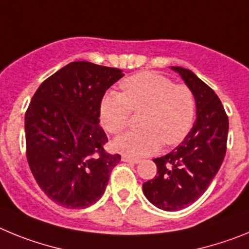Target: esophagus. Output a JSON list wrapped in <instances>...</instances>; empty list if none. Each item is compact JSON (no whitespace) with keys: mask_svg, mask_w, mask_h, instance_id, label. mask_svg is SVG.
Masks as SVG:
<instances>
[{"mask_svg":"<svg viewBox=\"0 0 249 249\" xmlns=\"http://www.w3.org/2000/svg\"><path fill=\"white\" fill-rule=\"evenodd\" d=\"M122 160L123 162H128V163H140L141 160H138V158H132V157H128V156H122Z\"/></svg>","mask_w":249,"mask_h":249,"instance_id":"obj_1","label":"esophagus"}]
</instances>
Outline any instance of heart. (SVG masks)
<instances>
[{"label": "heart", "instance_id": "obj_1", "mask_svg": "<svg viewBox=\"0 0 249 249\" xmlns=\"http://www.w3.org/2000/svg\"><path fill=\"white\" fill-rule=\"evenodd\" d=\"M122 94L108 93L102 98L100 118L109 133H120L129 122L131 111L144 109L141 131H131L113 141V148L131 157H142L157 151L162 142L179 143L190 132L196 101L186 86L153 72H142L121 83Z\"/></svg>", "mask_w": 249, "mask_h": 249}]
</instances>
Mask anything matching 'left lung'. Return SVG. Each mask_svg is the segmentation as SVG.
<instances>
[{
  "instance_id": "8db88e82",
  "label": "left lung",
  "mask_w": 249,
  "mask_h": 249,
  "mask_svg": "<svg viewBox=\"0 0 249 249\" xmlns=\"http://www.w3.org/2000/svg\"><path fill=\"white\" fill-rule=\"evenodd\" d=\"M196 101V122L173 151L155 158L157 175L144 182L143 195L160 210L179 211L206 192L226 155L228 117L218 96L192 71L171 67Z\"/></svg>"
}]
</instances>
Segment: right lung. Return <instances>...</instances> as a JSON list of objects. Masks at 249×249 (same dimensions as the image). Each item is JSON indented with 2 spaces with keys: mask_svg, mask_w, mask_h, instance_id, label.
Segmentation results:
<instances>
[{
  "mask_svg": "<svg viewBox=\"0 0 249 249\" xmlns=\"http://www.w3.org/2000/svg\"><path fill=\"white\" fill-rule=\"evenodd\" d=\"M122 70L86 61L68 63L48 77L25 116L27 160L39 188L67 208H86L103 196L120 155L105 152L100 126L106 91Z\"/></svg>",
  "mask_w": 249,
  "mask_h": 249,
  "instance_id": "obj_1",
  "label": "right lung"
}]
</instances>
